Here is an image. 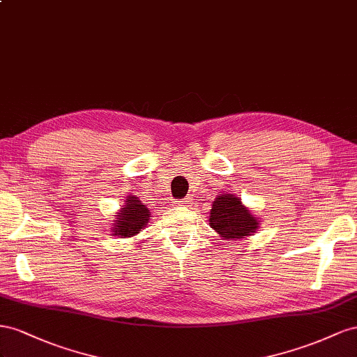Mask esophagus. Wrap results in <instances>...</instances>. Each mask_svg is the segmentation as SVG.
Returning <instances> with one entry per match:
<instances>
[{
  "mask_svg": "<svg viewBox=\"0 0 357 357\" xmlns=\"http://www.w3.org/2000/svg\"><path fill=\"white\" fill-rule=\"evenodd\" d=\"M179 205H182V206H187V205H191V199L190 197H187V199H182V200H179Z\"/></svg>",
  "mask_w": 357,
  "mask_h": 357,
  "instance_id": "1",
  "label": "esophagus"
}]
</instances>
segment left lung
<instances>
[{
    "label": "left lung",
    "mask_w": 357,
    "mask_h": 357,
    "mask_svg": "<svg viewBox=\"0 0 357 357\" xmlns=\"http://www.w3.org/2000/svg\"><path fill=\"white\" fill-rule=\"evenodd\" d=\"M209 226L215 229L221 238L236 241L256 231L259 221L242 205L241 199L231 195H222L213 200Z\"/></svg>",
    "instance_id": "obj_1"
}]
</instances>
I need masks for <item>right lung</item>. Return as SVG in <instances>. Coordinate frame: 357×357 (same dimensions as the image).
Returning a JSON list of instances; mask_svg holds the SVG:
<instances>
[{"label":"right lung","instance_id":"right-lung-1","mask_svg":"<svg viewBox=\"0 0 357 357\" xmlns=\"http://www.w3.org/2000/svg\"><path fill=\"white\" fill-rule=\"evenodd\" d=\"M149 220L148 208L139 200V197H130L124 208H121L118 220L114 222V231L118 236L130 238L135 236L146 226Z\"/></svg>","mask_w":357,"mask_h":357}]
</instances>
